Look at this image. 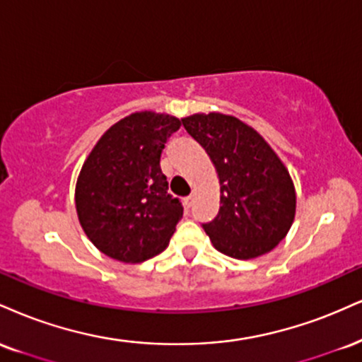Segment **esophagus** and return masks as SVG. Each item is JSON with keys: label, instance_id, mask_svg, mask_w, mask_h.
<instances>
[{"label": "esophagus", "instance_id": "esophagus-1", "mask_svg": "<svg viewBox=\"0 0 362 362\" xmlns=\"http://www.w3.org/2000/svg\"><path fill=\"white\" fill-rule=\"evenodd\" d=\"M194 194H190V195H187V197L184 199V204H185V207L189 209V207H192V204H194Z\"/></svg>", "mask_w": 362, "mask_h": 362}]
</instances>
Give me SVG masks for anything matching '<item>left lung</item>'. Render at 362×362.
Listing matches in <instances>:
<instances>
[{
	"label": "left lung",
	"mask_w": 362,
	"mask_h": 362,
	"mask_svg": "<svg viewBox=\"0 0 362 362\" xmlns=\"http://www.w3.org/2000/svg\"><path fill=\"white\" fill-rule=\"evenodd\" d=\"M182 123L207 151L219 178V214L204 224L212 246L236 259L267 255L295 219L297 192L288 168L267 139L238 117L197 112Z\"/></svg>",
	"instance_id": "left-lung-1"
}]
</instances>
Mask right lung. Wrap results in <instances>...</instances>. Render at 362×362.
Listing matches in <instances>:
<instances>
[{"instance_id": "1", "label": "right lung", "mask_w": 362, "mask_h": 362, "mask_svg": "<svg viewBox=\"0 0 362 362\" xmlns=\"http://www.w3.org/2000/svg\"><path fill=\"white\" fill-rule=\"evenodd\" d=\"M180 128L175 116L139 111L99 138L76 184V211L90 243L121 263H141L168 246L184 216L170 195L160 156Z\"/></svg>"}]
</instances>
